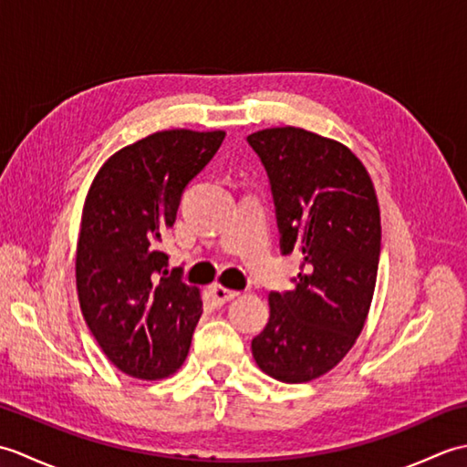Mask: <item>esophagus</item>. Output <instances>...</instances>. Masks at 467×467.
I'll return each instance as SVG.
<instances>
[{
  "mask_svg": "<svg viewBox=\"0 0 467 467\" xmlns=\"http://www.w3.org/2000/svg\"><path fill=\"white\" fill-rule=\"evenodd\" d=\"M211 295H213L216 305H224L228 301H233L234 296H239V291H231V289H226V286L214 283V285H211Z\"/></svg>",
  "mask_w": 467,
  "mask_h": 467,
  "instance_id": "obj_1",
  "label": "esophagus"
}]
</instances>
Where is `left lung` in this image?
Wrapping results in <instances>:
<instances>
[{"label":"left lung","instance_id":"8db88e82","mask_svg":"<svg viewBox=\"0 0 467 467\" xmlns=\"http://www.w3.org/2000/svg\"><path fill=\"white\" fill-rule=\"evenodd\" d=\"M246 140L269 174L281 251L303 261L295 289L269 295L253 357L273 379L306 383L331 371L363 331L379 266V204L369 172L341 142L295 126Z\"/></svg>","mask_w":467,"mask_h":467}]
</instances>
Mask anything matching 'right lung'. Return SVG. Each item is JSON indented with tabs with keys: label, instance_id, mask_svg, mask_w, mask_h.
I'll use <instances>...</instances> for the list:
<instances>
[{
	"label": "right lung",
	"instance_id": "right-lung-1",
	"mask_svg": "<svg viewBox=\"0 0 467 467\" xmlns=\"http://www.w3.org/2000/svg\"><path fill=\"white\" fill-rule=\"evenodd\" d=\"M223 140V130L154 132L108 158L88 191L76 249L78 299L108 359L136 379H164L191 349L201 289L168 273L161 243L186 184Z\"/></svg>",
	"mask_w": 467,
	"mask_h": 467
}]
</instances>
